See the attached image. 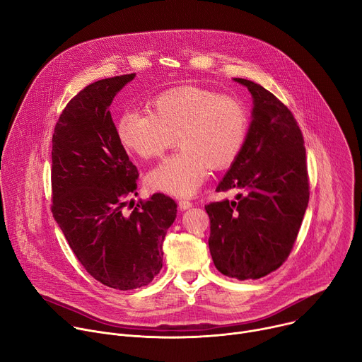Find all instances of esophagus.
<instances>
[{
	"label": "esophagus",
	"mask_w": 362,
	"mask_h": 362,
	"mask_svg": "<svg viewBox=\"0 0 362 362\" xmlns=\"http://www.w3.org/2000/svg\"><path fill=\"white\" fill-rule=\"evenodd\" d=\"M179 208L180 209H189V208H192V202L190 201H187V199H180L179 201Z\"/></svg>",
	"instance_id": "34e87169"
}]
</instances>
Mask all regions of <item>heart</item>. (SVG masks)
Segmentation results:
<instances>
[{
    "instance_id": "b5f03b06",
    "label": "heart",
    "mask_w": 362,
    "mask_h": 362,
    "mask_svg": "<svg viewBox=\"0 0 362 362\" xmlns=\"http://www.w3.org/2000/svg\"><path fill=\"white\" fill-rule=\"evenodd\" d=\"M116 132L120 144L141 158H158L167 150H180L147 176L151 189L189 197L199 189L211 167L224 170L242 154L249 134V113L243 102L198 86L168 88L146 110L120 115Z\"/></svg>"
}]
</instances>
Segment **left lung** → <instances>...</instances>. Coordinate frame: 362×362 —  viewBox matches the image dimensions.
Listing matches in <instances>:
<instances>
[{
    "instance_id": "1",
    "label": "left lung",
    "mask_w": 362,
    "mask_h": 362,
    "mask_svg": "<svg viewBox=\"0 0 362 362\" xmlns=\"http://www.w3.org/2000/svg\"><path fill=\"white\" fill-rule=\"evenodd\" d=\"M253 95L246 146L216 192L238 189L237 201L205 205L215 268L257 279L290 256L310 198L305 147L293 112L250 80L234 78Z\"/></svg>"
}]
</instances>
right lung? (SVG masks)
Returning a JSON list of instances; mask_svg holds the SVG:
<instances>
[{
	"instance_id": "1",
	"label": "right lung",
	"mask_w": 362,
	"mask_h": 362,
	"mask_svg": "<svg viewBox=\"0 0 362 362\" xmlns=\"http://www.w3.org/2000/svg\"><path fill=\"white\" fill-rule=\"evenodd\" d=\"M135 74L99 80L72 98L52 136L51 211L83 268L115 290L148 285L163 267V242L177 204L164 194L138 202V170L120 144L109 106Z\"/></svg>"
}]
</instances>
